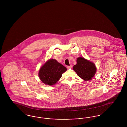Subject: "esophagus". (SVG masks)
<instances>
[{"label":"esophagus","instance_id":"1","mask_svg":"<svg viewBox=\"0 0 127 127\" xmlns=\"http://www.w3.org/2000/svg\"><path fill=\"white\" fill-rule=\"evenodd\" d=\"M67 68H70L72 67V66L71 65H70V66H67Z\"/></svg>","mask_w":127,"mask_h":127}]
</instances>
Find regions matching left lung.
Masks as SVG:
<instances>
[{"mask_svg":"<svg viewBox=\"0 0 127 127\" xmlns=\"http://www.w3.org/2000/svg\"><path fill=\"white\" fill-rule=\"evenodd\" d=\"M76 62V65L73 66V69L77 75L86 81L91 80L96 71L95 64L82 57L78 58Z\"/></svg>","mask_w":127,"mask_h":127,"instance_id":"left-lung-1","label":"left lung"}]
</instances>
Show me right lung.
Instances as JSON below:
<instances>
[{"label": "right lung", "instance_id": "obj_1", "mask_svg": "<svg viewBox=\"0 0 127 127\" xmlns=\"http://www.w3.org/2000/svg\"><path fill=\"white\" fill-rule=\"evenodd\" d=\"M66 70V67L55 60L51 59L46 62L40 68L39 76L45 85L52 86L59 81Z\"/></svg>", "mask_w": 127, "mask_h": 127}]
</instances>
